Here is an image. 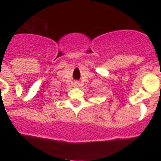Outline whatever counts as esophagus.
Listing matches in <instances>:
<instances>
[{"label":"esophagus","mask_w":161,"mask_h":161,"mask_svg":"<svg viewBox=\"0 0 161 161\" xmlns=\"http://www.w3.org/2000/svg\"><path fill=\"white\" fill-rule=\"evenodd\" d=\"M74 86H75V87H79V86H80V82L78 81V80L75 81L74 82Z\"/></svg>","instance_id":"esophagus-1"}]
</instances>
